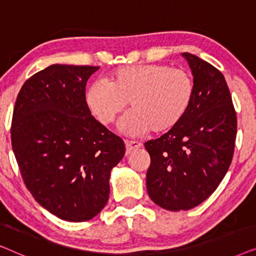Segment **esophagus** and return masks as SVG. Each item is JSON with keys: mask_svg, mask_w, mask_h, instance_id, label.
I'll list each match as a JSON object with an SVG mask.
<instances>
[{"mask_svg": "<svg viewBox=\"0 0 256 256\" xmlns=\"http://www.w3.org/2000/svg\"><path fill=\"white\" fill-rule=\"evenodd\" d=\"M124 144H126V149H127V152H130L132 150L138 149L142 146L141 143L138 141H129V140H124Z\"/></svg>", "mask_w": 256, "mask_h": 256, "instance_id": "34e87169", "label": "esophagus"}]
</instances>
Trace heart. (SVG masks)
<instances>
[{"label":"heart","mask_w":256,"mask_h":256,"mask_svg":"<svg viewBox=\"0 0 256 256\" xmlns=\"http://www.w3.org/2000/svg\"><path fill=\"white\" fill-rule=\"evenodd\" d=\"M191 76L166 65H132L116 70L86 93L90 110L104 126L114 124L130 102L121 129L128 134L169 132L182 121L194 99Z\"/></svg>","instance_id":"heart-1"}]
</instances>
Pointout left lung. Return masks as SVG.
I'll return each instance as SVG.
<instances>
[{
  "instance_id": "obj_1",
  "label": "left lung",
  "mask_w": 256,
  "mask_h": 256,
  "mask_svg": "<svg viewBox=\"0 0 256 256\" xmlns=\"http://www.w3.org/2000/svg\"><path fill=\"white\" fill-rule=\"evenodd\" d=\"M194 76V99L176 127L144 143L150 155L146 190L169 211L194 208L225 177L233 158L236 114L225 76L191 54H182Z\"/></svg>"
}]
</instances>
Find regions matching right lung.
I'll use <instances>...</instances> for the list:
<instances>
[{
    "label": "right lung",
    "mask_w": 256,
    "mask_h": 256,
    "mask_svg": "<svg viewBox=\"0 0 256 256\" xmlns=\"http://www.w3.org/2000/svg\"><path fill=\"white\" fill-rule=\"evenodd\" d=\"M98 70L48 66L24 82L14 107L12 144L24 184L66 222H87L104 208L110 171L126 152L86 104V82Z\"/></svg>",
    "instance_id": "1"
}]
</instances>
